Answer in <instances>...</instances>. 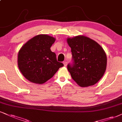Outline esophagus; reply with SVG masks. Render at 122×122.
<instances>
[{
	"label": "esophagus",
	"instance_id": "34e87169",
	"mask_svg": "<svg viewBox=\"0 0 122 122\" xmlns=\"http://www.w3.org/2000/svg\"><path fill=\"white\" fill-rule=\"evenodd\" d=\"M63 64H64V66H65V67H66V66H67V61H63Z\"/></svg>",
	"mask_w": 122,
	"mask_h": 122
}]
</instances>
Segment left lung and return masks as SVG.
<instances>
[{"mask_svg":"<svg viewBox=\"0 0 122 122\" xmlns=\"http://www.w3.org/2000/svg\"><path fill=\"white\" fill-rule=\"evenodd\" d=\"M71 48L72 64L67 69L79 86L87 87L97 83L104 75L107 57L102 47L95 41L84 36L67 38Z\"/></svg>","mask_w":122,"mask_h":122,"instance_id":"1","label":"left lung"}]
</instances>
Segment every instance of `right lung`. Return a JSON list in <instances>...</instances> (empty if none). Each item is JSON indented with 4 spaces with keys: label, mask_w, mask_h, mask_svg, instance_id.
<instances>
[{
    "label": "right lung",
    "mask_w": 122,
    "mask_h": 122,
    "mask_svg": "<svg viewBox=\"0 0 122 122\" xmlns=\"http://www.w3.org/2000/svg\"><path fill=\"white\" fill-rule=\"evenodd\" d=\"M55 38L47 34H39L25 43L18 54L20 71L27 80L42 84L50 79L63 66L57 61L56 54L50 47Z\"/></svg>",
    "instance_id": "1"
}]
</instances>
